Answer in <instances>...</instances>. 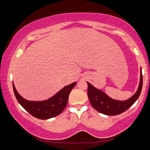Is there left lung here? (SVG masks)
I'll list each match as a JSON object with an SVG mask.
<instances>
[{
	"label": "left lung",
	"mask_w": 150,
	"mask_h": 150,
	"mask_svg": "<svg viewBox=\"0 0 150 150\" xmlns=\"http://www.w3.org/2000/svg\"><path fill=\"white\" fill-rule=\"evenodd\" d=\"M87 84L88 97L93 107L100 113L104 114V115L109 116L118 115L124 112V111L128 110L131 106H132L140 95L142 85H143L142 69L140 73V82H139L138 91L131 98L126 100L121 101L112 99L102 91L93 87L91 83L87 82Z\"/></svg>",
	"instance_id": "1"
}]
</instances>
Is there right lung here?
Here are the masks:
<instances>
[{"label":"right lung","mask_w":150,"mask_h":150,"mask_svg":"<svg viewBox=\"0 0 150 150\" xmlns=\"http://www.w3.org/2000/svg\"><path fill=\"white\" fill-rule=\"evenodd\" d=\"M76 82L65 86L52 97L43 101H30L26 100L19 95L15 88L13 90L15 96L20 105L34 117L46 120L60 115L65 108L71 91L75 87Z\"/></svg>","instance_id":"right-lung-1"}]
</instances>
